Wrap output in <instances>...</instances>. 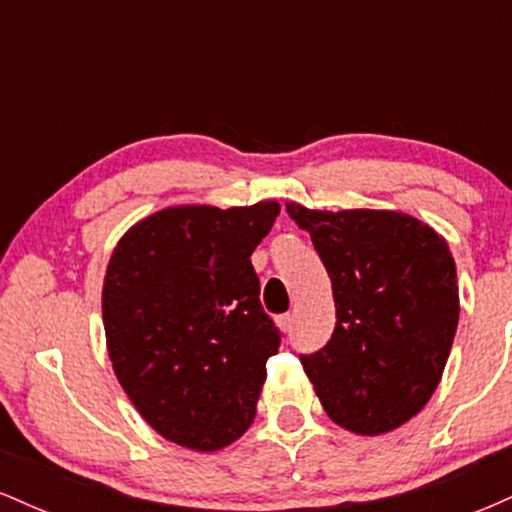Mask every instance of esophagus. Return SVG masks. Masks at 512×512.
I'll list each match as a JSON object with an SVG mask.
<instances>
[{
  "mask_svg": "<svg viewBox=\"0 0 512 512\" xmlns=\"http://www.w3.org/2000/svg\"><path fill=\"white\" fill-rule=\"evenodd\" d=\"M293 322H296V315H293V313H286V315L279 317V327L284 332H291L293 330Z\"/></svg>",
  "mask_w": 512,
  "mask_h": 512,
  "instance_id": "34e87169",
  "label": "esophagus"
}]
</instances>
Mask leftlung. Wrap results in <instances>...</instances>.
Wrapping results in <instances>:
<instances>
[{"label": "left lung", "instance_id": "left-lung-1", "mask_svg": "<svg viewBox=\"0 0 512 512\" xmlns=\"http://www.w3.org/2000/svg\"><path fill=\"white\" fill-rule=\"evenodd\" d=\"M332 281V339L301 356L327 416L380 436L426 407L443 378L460 293L440 233L402 211H317L286 202Z\"/></svg>", "mask_w": 512, "mask_h": 512}]
</instances>
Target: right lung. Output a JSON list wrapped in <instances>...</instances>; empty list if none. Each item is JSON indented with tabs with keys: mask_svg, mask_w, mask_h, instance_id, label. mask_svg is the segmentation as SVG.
<instances>
[{
	"mask_svg": "<svg viewBox=\"0 0 512 512\" xmlns=\"http://www.w3.org/2000/svg\"><path fill=\"white\" fill-rule=\"evenodd\" d=\"M279 204H182L137 221L103 279V327L122 390L170 443L214 452L248 431L279 351L250 255Z\"/></svg>",
	"mask_w": 512,
	"mask_h": 512,
	"instance_id": "1",
	"label": "right lung"
}]
</instances>
